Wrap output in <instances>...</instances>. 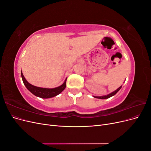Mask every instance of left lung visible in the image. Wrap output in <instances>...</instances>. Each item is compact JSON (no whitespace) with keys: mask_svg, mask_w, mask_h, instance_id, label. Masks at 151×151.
I'll return each instance as SVG.
<instances>
[{"mask_svg":"<svg viewBox=\"0 0 151 151\" xmlns=\"http://www.w3.org/2000/svg\"><path fill=\"white\" fill-rule=\"evenodd\" d=\"M121 88H122V86H120L119 88H118L116 91H115L114 92H113L110 94H109L108 95L104 96H94V97L96 98H98V99H107V98H109L113 96H114L115 94H116L118 92V91H119L121 89Z\"/></svg>","mask_w":151,"mask_h":151,"instance_id":"8db88e82","label":"left lung"}]
</instances>
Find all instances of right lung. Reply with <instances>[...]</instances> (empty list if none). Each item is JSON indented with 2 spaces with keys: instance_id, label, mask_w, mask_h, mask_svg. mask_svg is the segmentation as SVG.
<instances>
[{
  "instance_id": "right-lung-1",
  "label": "right lung",
  "mask_w": 151,
  "mask_h": 151,
  "mask_svg": "<svg viewBox=\"0 0 151 151\" xmlns=\"http://www.w3.org/2000/svg\"><path fill=\"white\" fill-rule=\"evenodd\" d=\"M21 77H22V81H23V83L26 87V88L28 89L32 94H33L34 95L36 96L42 98H50L55 96L62 93V91L65 89L66 87V80H65L64 83H63L62 85H61L60 86L57 87L56 88L48 89V88H39V87H36L29 84L28 82L26 80L22 72H21Z\"/></svg>"
}]
</instances>
